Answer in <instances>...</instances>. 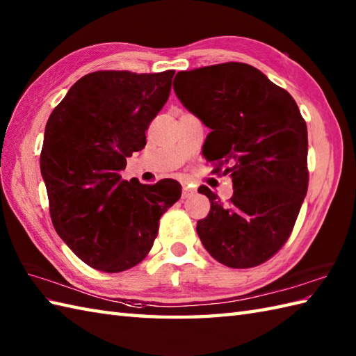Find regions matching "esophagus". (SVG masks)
Wrapping results in <instances>:
<instances>
[{
    "label": "esophagus",
    "mask_w": 356,
    "mask_h": 356,
    "mask_svg": "<svg viewBox=\"0 0 356 356\" xmlns=\"http://www.w3.org/2000/svg\"><path fill=\"white\" fill-rule=\"evenodd\" d=\"M194 194H195L194 188L188 186V185H184V188H182V199H190V197H193Z\"/></svg>",
    "instance_id": "34e87169"
}]
</instances>
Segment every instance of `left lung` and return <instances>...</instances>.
I'll return each instance as SVG.
<instances>
[{
	"label": "left lung",
	"instance_id": "1",
	"mask_svg": "<svg viewBox=\"0 0 356 356\" xmlns=\"http://www.w3.org/2000/svg\"><path fill=\"white\" fill-rule=\"evenodd\" d=\"M172 88L211 128L202 153L232 177V197L197 222L207 251L225 266L269 260L289 238L307 193V127L297 102L255 67L225 63L179 72Z\"/></svg>",
	"mask_w": 356,
	"mask_h": 356
}]
</instances>
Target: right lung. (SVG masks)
<instances>
[{
    "label": "right lung",
    "instance_id": "obj_1",
    "mask_svg": "<svg viewBox=\"0 0 356 356\" xmlns=\"http://www.w3.org/2000/svg\"><path fill=\"white\" fill-rule=\"evenodd\" d=\"M174 70H101L74 82L45 125L41 174L53 226L88 266L122 272L145 259L159 220L180 199L172 179L124 180L127 157L168 101Z\"/></svg>",
    "mask_w": 356,
    "mask_h": 356
}]
</instances>
